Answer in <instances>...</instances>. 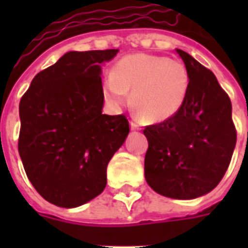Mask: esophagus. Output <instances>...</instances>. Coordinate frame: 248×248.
Instances as JSON below:
<instances>
[{
  "mask_svg": "<svg viewBox=\"0 0 248 248\" xmlns=\"http://www.w3.org/2000/svg\"><path fill=\"white\" fill-rule=\"evenodd\" d=\"M130 127H131V130H140V124H137V121H134V119H133V121L130 122Z\"/></svg>",
  "mask_w": 248,
  "mask_h": 248,
  "instance_id": "obj_1",
  "label": "esophagus"
}]
</instances>
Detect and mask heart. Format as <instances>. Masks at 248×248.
<instances>
[{"label":"heart","mask_w":248,"mask_h":248,"mask_svg":"<svg viewBox=\"0 0 248 248\" xmlns=\"http://www.w3.org/2000/svg\"><path fill=\"white\" fill-rule=\"evenodd\" d=\"M105 95L115 105L127 101L146 122L167 121L182 108L188 90L185 63L167 57L145 53L124 57L103 85Z\"/></svg>","instance_id":"b5f03b06"}]
</instances>
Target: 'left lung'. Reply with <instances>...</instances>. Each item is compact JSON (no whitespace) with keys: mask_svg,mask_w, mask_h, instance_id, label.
I'll use <instances>...</instances> for the list:
<instances>
[{"mask_svg":"<svg viewBox=\"0 0 248 248\" xmlns=\"http://www.w3.org/2000/svg\"><path fill=\"white\" fill-rule=\"evenodd\" d=\"M188 73L182 108L161 124L146 126L145 178L163 197L194 199L222 181L236 143L231 101L211 70L177 49Z\"/></svg>","mask_w":248,"mask_h":248,"instance_id":"1","label":"left lung"}]
</instances>
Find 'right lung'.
<instances>
[{
  "mask_svg": "<svg viewBox=\"0 0 248 248\" xmlns=\"http://www.w3.org/2000/svg\"><path fill=\"white\" fill-rule=\"evenodd\" d=\"M118 49L69 51L33 78L19 102V156L41 197L78 207L106 187V169L129 134L126 115L102 114L101 63Z\"/></svg>",
  "mask_w": 248,
  "mask_h": 248,
  "instance_id": "obj_1",
  "label": "right lung"
}]
</instances>
